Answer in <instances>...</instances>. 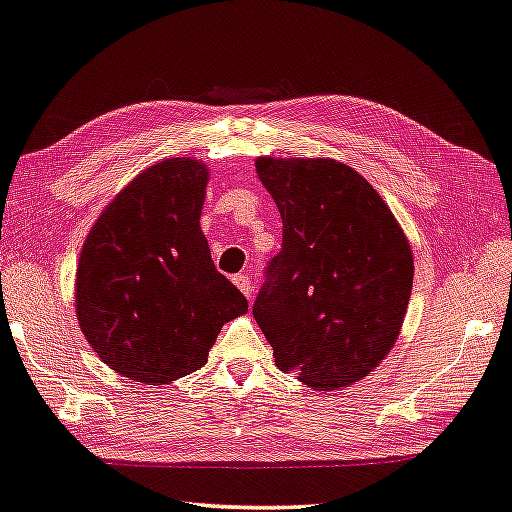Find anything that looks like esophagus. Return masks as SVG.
I'll use <instances>...</instances> for the list:
<instances>
[{
    "label": "esophagus",
    "instance_id": "1",
    "mask_svg": "<svg viewBox=\"0 0 512 512\" xmlns=\"http://www.w3.org/2000/svg\"><path fill=\"white\" fill-rule=\"evenodd\" d=\"M233 282H235V286L239 288V290H242V293H244V297H253V282H250V277L248 275H237L235 279H233Z\"/></svg>",
    "mask_w": 512,
    "mask_h": 512
}]
</instances>
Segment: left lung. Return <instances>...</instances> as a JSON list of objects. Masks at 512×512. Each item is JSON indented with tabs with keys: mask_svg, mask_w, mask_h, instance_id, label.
Masks as SVG:
<instances>
[{
	"mask_svg": "<svg viewBox=\"0 0 512 512\" xmlns=\"http://www.w3.org/2000/svg\"><path fill=\"white\" fill-rule=\"evenodd\" d=\"M282 215L253 315L279 370L315 390L350 386L393 350L413 290L404 228L366 177L335 159L257 157Z\"/></svg>",
	"mask_w": 512,
	"mask_h": 512,
	"instance_id": "8db88e82",
	"label": "left lung"
}]
</instances>
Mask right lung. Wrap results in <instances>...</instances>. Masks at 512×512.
Wrapping results in <instances>:
<instances>
[{
	"instance_id": "obj_1",
	"label": "right lung",
	"mask_w": 512,
	"mask_h": 512,
	"mask_svg": "<svg viewBox=\"0 0 512 512\" xmlns=\"http://www.w3.org/2000/svg\"><path fill=\"white\" fill-rule=\"evenodd\" d=\"M208 177L195 157L148 166L102 210L79 253V328L133 382L162 386L199 370L222 326L248 310L199 228Z\"/></svg>"
}]
</instances>
